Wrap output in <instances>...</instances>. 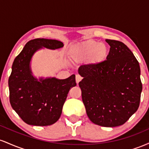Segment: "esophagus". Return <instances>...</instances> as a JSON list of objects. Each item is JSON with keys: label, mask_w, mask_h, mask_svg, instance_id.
I'll return each mask as SVG.
<instances>
[{"label": "esophagus", "mask_w": 149, "mask_h": 149, "mask_svg": "<svg viewBox=\"0 0 149 149\" xmlns=\"http://www.w3.org/2000/svg\"><path fill=\"white\" fill-rule=\"evenodd\" d=\"M82 77L80 76V75H78V74H77L76 76V83H78H78H79V82L80 81V80H82Z\"/></svg>", "instance_id": "obj_1"}]
</instances>
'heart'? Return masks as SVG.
Returning a JSON list of instances; mask_svg holds the SVG:
<instances>
[{"label": "heart", "mask_w": 149, "mask_h": 149, "mask_svg": "<svg viewBox=\"0 0 149 149\" xmlns=\"http://www.w3.org/2000/svg\"><path fill=\"white\" fill-rule=\"evenodd\" d=\"M109 48L103 42L94 40L83 42L73 49L72 57L77 61H87L90 59L92 64H100L107 59Z\"/></svg>", "instance_id": "obj_1"}]
</instances>
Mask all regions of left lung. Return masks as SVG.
<instances>
[{
  "label": "left lung",
  "instance_id": "1",
  "mask_svg": "<svg viewBox=\"0 0 149 149\" xmlns=\"http://www.w3.org/2000/svg\"><path fill=\"white\" fill-rule=\"evenodd\" d=\"M110 51L100 64L80 66L82 100L93 123L103 127L123 125L139 107L142 84L140 66L123 42L107 39Z\"/></svg>",
  "mask_w": 149,
  "mask_h": 149
}]
</instances>
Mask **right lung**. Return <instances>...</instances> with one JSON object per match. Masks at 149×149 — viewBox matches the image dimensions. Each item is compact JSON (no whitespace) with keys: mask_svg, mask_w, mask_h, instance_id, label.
Wrapping results in <instances>:
<instances>
[{"mask_svg":"<svg viewBox=\"0 0 149 149\" xmlns=\"http://www.w3.org/2000/svg\"><path fill=\"white\" fill-rule=\"evenodd\" d=\"M63 46L57 40L33 39L26 44L13 61L8 80L10 102L26 123L47 126L57 122L70 89L76 85L74 74L66 79L52 77L39 80L32 75L30 61L34 53L42 47L56 49Z\"/></svg>","mask_w":149,"mask_h":149,"instance_id":"1","label":"right lung"}]
</instances>
